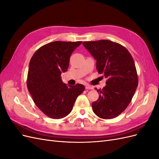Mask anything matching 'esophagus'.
Segmentation results:
<instances>
[{"instance_id":"1","label":"esophagus","mask_w":159,"mask_h":159,"mask_svg":"<svg viewBox=\"0 0 159 159\" xmlns=\"http://www.w3.org/2000/svg\"><path fill=\"white\" fill-rule=\"evenodd\" d=\"M85 89H93V87H91V86H90L89 85H85Z\"/></svg>"}]
</instances>
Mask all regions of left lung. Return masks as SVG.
Segmentation results:
<instances>
[{
  "mask_svg": "<svg viewBox=\"0 0 159 159\" xmlns=\"http://www.w3.org/2000/svg\"><path fill=\"white\" fill-rule=\"evenodd\" d=\"M83 45L97 60L98 73L107 78L106 85L97 90L99 96L92 103L93 112L102 119H113L125 110L138 86L133 57L126 48L108 40L84 42Z\"/></svg>",
  "mask_w": 159,
  "mask_h": 159,
  "instance_id": "left-lung-1",
  "label": "left lung"
}]
</instances>
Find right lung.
Returning <instances> with one entry per match:
<instances>
[{"label":"right lung","mask_w":159,"mask_h":159,"mask_svg":"<svg viewBox=\"0 0 159 159\" xmlns=\"http://www.w3.org/2000/svg\"><path fill=\"white\" fill-rule=\"evenodd\" d=\"M81 41H56L38 49L31 57L27 88L34 102L50 118L58 119L69 115L84 85L62 82L61 72L68 71L71 53Z\"/></svg>","instance_id":"add662e5"}]
</instances>
